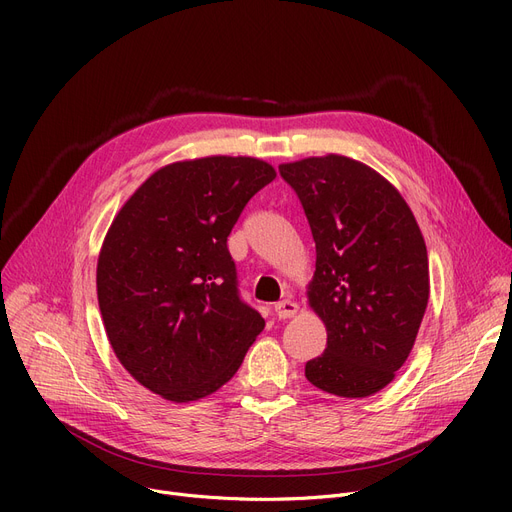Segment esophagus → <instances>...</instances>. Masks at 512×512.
<instances>
[{
    "label": "esophagus",
    "instance_id": "esophagus-1",
    "mask_svg": "<svg viewBox=\"0 0 512 512\" xmlns=\"http://www.w3.org/2000/svg\"><path fill=\"white\" fill-rule=\"evenodd\" d=\"M274 311H276V315H278L280 319H286V317H292L294 313L299 311V305L294 303V301H290V299H284V301H280V303L274 305Z\"/></svg>",
    "mask_w": 512,
    "mask_h": 512
}]
</instances>
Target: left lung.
<instances>
[{
	"label": "left lung",
	"mask_w": 512,
	"mask_h": 512,
	"mask_svg": "<svg viewBox=\"0 0 512 512\" xmlns=\"http://www.w3.org/2000/svg\"><path fill=\"white\" fill-rule=\"evenodd\" d=\"M315 240L311 309L328 346L305 365L319 390L365 398L407 361L429 299L423 234L407 201L373 168L344 155L280 166Z\"/></svg>",
	"instance_id": "8db88e82"
}]
</instances>
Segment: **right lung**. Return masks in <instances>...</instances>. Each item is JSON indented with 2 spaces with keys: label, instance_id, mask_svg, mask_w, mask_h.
<instances>
[{
  "label": "right lung",
  "instance_id": "1",
  "mask_svg": "<svg viewBox=\"0 0 512 512\" xmlns=\"http://www.w3.org/2000/svg\"><path fill=\"white\" fill-rule=\"evenodd\" d=\"M276 178L263 159L211 155L153 172L114 218L97 259L107 340L147 390L191 402L220 390L265 328L238 297L228 236Z\"/></svg>",
  "mask_w": 512,
  "mask_h": 512
}]
</instances>
